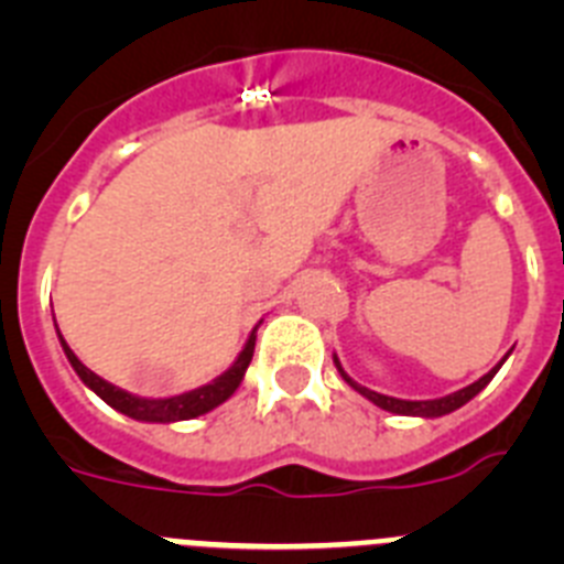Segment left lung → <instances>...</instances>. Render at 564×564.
Wrapping results in <instances>:
<instances>
[{"instance_id": "8db88e82", "label": "left lung", "mask_w": 564, "mask_h": 564, "mask_svg": "<svg viewBox=\"0 0 564 564\" xmlns=\"http://www.w3.org/2000/svg\"><path fill=\"white\" fill-rule=\"evenodd\" d=\"M506 358H502V361H506ZM502 361L495 364V367H491V370H488L482 378H477L475 383H468V387H463V390H457V392H449V395L432 398V401H403V398L381 395V392L367 390V387H361V383H358V381H352V378L347 376V372H344L341 361H338V358L333 356V364H336V370L341 372L344 381L350 383V387L358 392V395H364V398H367V401H372V403H376V406H381V410L392 412V415H410V417H441V415H449V412L460 410L463 403H468V401H471V398L477 395V392L486 390L488 381H491V378L497 376V370H500V367H502Z\"/></svg>"}]
</instances>
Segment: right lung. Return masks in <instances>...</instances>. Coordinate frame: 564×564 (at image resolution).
Returning <instances> with one entry per match:
<instances>
[{
	"label": "right lung",
	"mask_w": 564,
	"mask_h": 564,
	"mask_svg": "<svg viewBox=\"0 0 564 564\" xmlns=\"http://www.w3.org/2000/svg\"><path fill=\"white\" fill-rule=\"evenodd\" d=\"M259 325H262V322H259ZM257 327H253L251 336H248V341H246V347L239 350V356L234 358V364L228 367L226 372H223V376H217L214 381L203 383V387H197V390L181 392V395H172V398H141V395H132V392L121 390V387H115V383L104 381L101 376H96V372L89 370V367H84V364L78 361V356L69 350V344L64 341V336L58 333V327H56V333H58V341H62V350H64V356H67L69 367H73V370H76V376L82 378V381L87 383L89 390L96 392L104 403H109L112 410H118L121 415H129V417H134V421H143V423H177V421H192V417H200V415H206V412L217 410L220 403H226L228 398L237 392V387L242 383V378H246L248 364H251V358H253Z\"/></svg>",
	"instance_id": "right-lung-1"
}]
</instances>
